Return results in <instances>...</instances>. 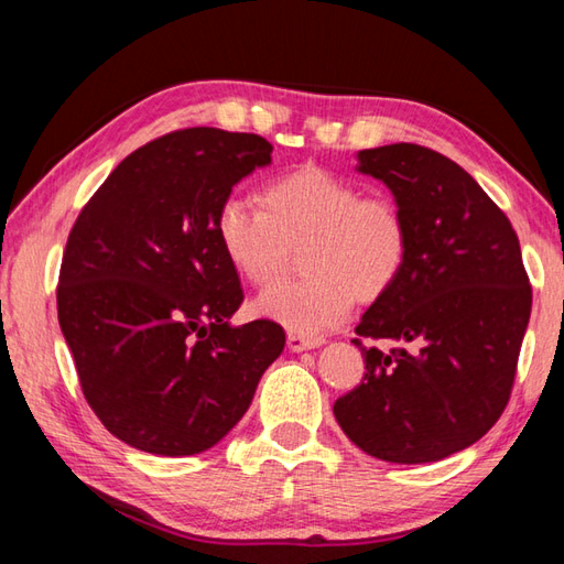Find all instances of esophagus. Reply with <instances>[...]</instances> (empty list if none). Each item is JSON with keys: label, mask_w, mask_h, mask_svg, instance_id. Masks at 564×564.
Returning a JSON list of instances; mask_svg holds the SVG:
<instances>
[{"label": "esophagus", "mask_w": 564, "mask_h": 564, "mask_svg": "<svg viewBox=\"0 0 564 564\" xmlns=\"http://www.w3.org/2000/svg\"><path fill=\"white\" fill-rule=\"evenodd\" d=\"M319 344H322L319 339H307V337H301V334H289V349L295 354L315 349V346H319Z\"/></svg>", "instance_id": "obj_1"}]
</instances>
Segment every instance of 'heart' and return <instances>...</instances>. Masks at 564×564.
Segmentation results:
<instances>
[{
    "instance_id": "heart-1",
    "label": "heart",
    "mask_w": 564,
    "mask_h": 564,
    "mask_svg": "<svg viewBox=\"0 0 564 564\" xmlns=\"http://www.w3.org/2000/svg\"><path fill=\"white\" fill-rule=\"evenodd\" d=\"M263 208L227 196L215 213V237L230 267L254 285L285 271L301 249V281L263 291L254 313L315 339L349 317L354 301H376L402 275L410 259V225L388 194L319 166H303L263 186Z\"/></svg>"
}]
</instances>
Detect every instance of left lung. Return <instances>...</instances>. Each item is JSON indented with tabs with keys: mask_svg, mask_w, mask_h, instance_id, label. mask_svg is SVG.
Returning a JSON list of instances; mask_svg holds the SVG:
<instances>
[{
	"mask_svg": "<svg viewBox=\"0 0 564 564\" xmlns=\"http://www.w3.org/2000/svg\"><path fill=\"white\" fill-rule=\"evenodd\" d=\"M410 225V259L376 297L356 334L398 344H354L366 376L334 402L341 431L388 463H436L480 441L509 402L531 317L519 237L463 166L398 142L356 154Z\"/></svg>",
	"mask_w": 564,
	"mask_h": 564,
	"instance_id": "left-lung-1",
	"label": "left lung"
}]
</instances>
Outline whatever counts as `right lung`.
<instances>
[{"label": "right lung", "mask_w": 564, "mask_h": 564, "mask_svg": "<svg viewBox=\"0 0 564 564\" xmlns=\"http://www.w3.org/2000/svg\"><path fill=\"white\" fill-rule=\"evenodd\" d=\"M271 142L186 128L116 166L67 237L57 319L101 424L154 455L213 448L249 410L285 346L271 319L232 327L239 275L215 213Z\"/></svg>", "instance_id": "1"}]
</instances>
